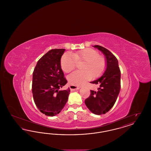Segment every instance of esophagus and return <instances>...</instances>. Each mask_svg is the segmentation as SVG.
<instances>
[{
    "label": "esophagus",
    "mask_w": 151,
    "mask_h": 151,
    "mask_svg": "<svg viewBox=\"0 0 151 151\" xmlns=\"http://www.w3.org/2000/svg\"><path fill=\"white\" fill-rule=\"evenodd\" d=\"M70 88L71 90L73 91V90H78V89H79L80 88V86H74V85H71V86H70Z\"/></svg>",
    "instance_id": "obj_1"
}]
</instances>
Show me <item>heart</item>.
I'll return each mask as SVG.
<instances>
[{"label":"heart","instance_id":"b5f03b06","mask_svg":"<svg viewBox=\"0 0 151 151\" xmlns=\"http://www.w3.org/2000/svg\"><path fill=\"white\" fill-rule=\"evenodd\" d=\"M83 71H76L70 74L68 80L70 84L76 86L83 85L86 81L99 77L106 68V60L104 57L99 54L96 50L87 48L78 51L72 54H65L60 60L62 70L66 73L73 71L78 62H83Z\"/></svg>","mask_w":151,"mask_h":151}]
</instances>
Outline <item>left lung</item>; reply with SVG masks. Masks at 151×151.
I'll return each instance as SVG.
<instances>
[{
	"label": "left lung",
	"mask_w": 151,
	"mask_h": 151,
	"mask_svg": "<svg viewBox=\"0 0 151 151\" xmlns=\"http://www.w3.org/2000/svg\"><path fill=\"white\" fill-rule=\"evenodd\" d=\"M93 47L104 54L106 68L99 79L91 82L100 86L97 91L91 90V94L86 99L85 104L92 113L101 115L108 112L117 99L121 89V71L116 58L110 51L99 45Z\"/></svg>",
	"instance_id": "obj_1"
}]
</instances>
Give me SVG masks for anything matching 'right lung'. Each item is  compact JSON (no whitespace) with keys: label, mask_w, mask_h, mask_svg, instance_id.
Returning a JSON list of instances; mask_svg holds the SVG:
<instances>
[{"label":"right lung","mask_w":151,"mask_h":151,"mask_svg":"<svg viewBox=\"0 0 151 151\" xmlns=\"http://www.w3.org/2000/svg\"><path fill=\"white\" fill-rule=\"evenodd\" d=\"M64 49L49 51L41 58L34 69L32 93L36 106L43 114L55 116L67 103L70 89L59 90L67 83L60 66Z\"/></svg>","instance_id":"add662e5"}]
</instances>
